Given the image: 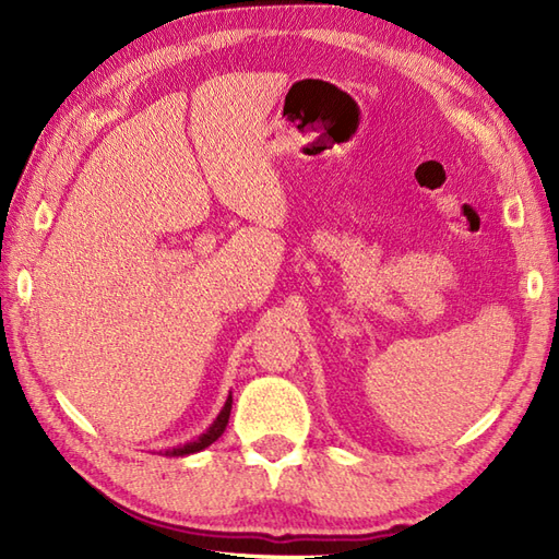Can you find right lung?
Returning <instances> with one entry per match:
<instances>
[{"label":"right lung","mask_w":559,"mask_h":559,"mask_svg":"<svg viewBox=\"0 0 559 559\" xmlns=\"http://www.w3.org/2000/svg\"><path fill=\"white\" fill-rule=\"evenodd\" d=\"M230 408H233V396H228V401H225V406H223L221 415H218L216 420H213V425L209 427V430H206L204 435H201L199 439H194V442H189V444H185V447H177V449H173L170 454H175V456L194 454V451H201V449H206L209 444L216 442V439L223 435L225 425H228V418H230Z\"/></svg>","instance_id":"1"}]
</instances>
